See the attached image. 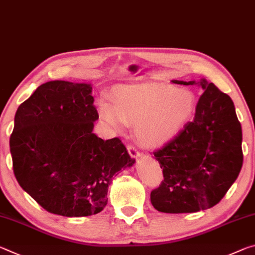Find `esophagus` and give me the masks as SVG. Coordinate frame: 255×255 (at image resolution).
I'll return each mask as SVG.
<instances>
[{
	"mask_svg": "<svg viewBox=\"0 0 255 255\" xmlns=\"http://www.w3.org/2000/svg\"><path fill=\"white\" fill-rule=\"evenodd\" d=\"M128 153H130V156L132 158H139L140 157V152H139V150L136 149L135 145L128 144Z\"/></svg>",
	"mask_w": 255,
	"mask_h": 255,
	"instance_id": "34e87169",
	"label": "esophagus"
}]
</instances>
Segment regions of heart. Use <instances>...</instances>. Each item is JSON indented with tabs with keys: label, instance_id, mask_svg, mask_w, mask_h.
<instances>
[{
	"label": "heart",
	"instance_id": "1",
	"mask_svg": "<svg viewBox=\"0 0 255 255\" xmlns=\"http://www.w3.org/2000/svg\"><path fill=\"white\" fill-rule=\"evenodd\" d=\"M195 107L197 97L191 90L152 82L120 85L113 90L112 103L98 102L100 115L114 130L134 125L137 139L149 148L174 139Z\"/></svg>",
	"mask_w": 255,
	"mask_h": 255
}]
</instances>
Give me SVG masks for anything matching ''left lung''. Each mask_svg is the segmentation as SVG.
Masks as SVG:
<instances>
[{
	"mask_svg": "<svg viewBox=\"0 0 255 255\" xmlns=\"http://www.w3.org/2000/svg\"><path fill=\"white\" fill-rule=\"evenodd\" d=\"M192 86L195 81L173 80ZM204 93L194 120L153 152L164 181L152 190L155 209L166 214H186L216 206L236 181L243 165L242 128L228 95L201 79Z\"/></svg>",
	"mask_w": 255,
	"mask_h": 255,
	"instance_id": "1",
	"label": "left lung"
}]
</instances>
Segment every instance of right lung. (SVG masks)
Listing matches in <instances>:
<instances>
[{
  "instance_id": "add662e5",
  "label": "right lung",
  "mask_w": 255,
  "mask_h": 255,
  "mask_svg": "<svg viewBox=\"0 0 255 255\" xmlns=\"http://www.w3.org/2000/svg\"><path fill=\"white\" fill-rule=\"evenodd\" d=\"M88 83L48 81L16 110L10 136L20 186L51 214L87 217L107 204L114 175L135 162L119 137L93 132L98 112Z\"/></svg>"
}]
</instances>
